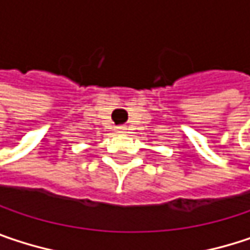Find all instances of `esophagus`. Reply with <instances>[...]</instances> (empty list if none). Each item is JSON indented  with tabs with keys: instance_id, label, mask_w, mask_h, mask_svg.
I'll use <instances>...</instances> for the list:
<instances>
[{
	"instance_id": "1",
	"label": "esophagus",
	"mask_w": 250,
	"mask_h": 250,
	"mask_svg": "<svg viewBox=\"0 0 250 250\" xmlns=\"http://www.w3.org/2000/svg\"><path fill=\"white\" fill-rule=\"evenodd\" d=\"M116 130H117V133H125V130H127V128H125V125H120V127H117Z\"/></svg>"
}]
</instances>
